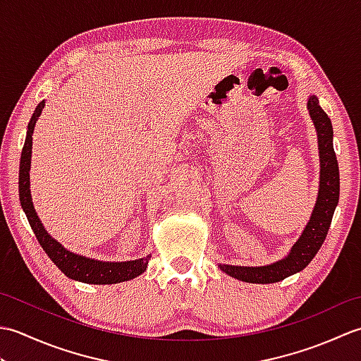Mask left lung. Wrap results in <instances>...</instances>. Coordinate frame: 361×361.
Wrapping results in <instances>:
<instances>
[{
  "label": "left lung",
  "instance_id": "left-lung-1",
  "mask_svg": "<svg viewBox=\"0 0 361 361\" xmlns=\"http://www.w3.org/2000/svg\"><path fill=\"white\" fill-rule=\"evenodd\" d=\"M309 114L317 128L319 149V189L315 208L305 225L301 237L296 240L288 256L264 267L219 265L220 270L243 282L273 283L299 273L310 264L323 245L329 226L340 198V171L334 150V128L331 118L321 109L318 97L310 96L307 101Z\"/></svg>",
  "mask_w": 361,
  "mask_h": 361
}]
</instances>
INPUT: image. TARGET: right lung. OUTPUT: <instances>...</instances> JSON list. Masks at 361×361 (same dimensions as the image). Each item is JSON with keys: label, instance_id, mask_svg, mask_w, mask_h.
<instances>
[{"label": "right lung", "instance_id": "right-lung-1", "mask_svg": "<svg viewBox=\"0 0 361 361\" xmlns=\"http://www.w3.org/2000/svg\"><path fill=\"white\" fill-rule=\"evenodd\" d=\"M44 106V101L37 105V109L30 118L27 124L26 141L23 145L21 161H20V176H18V189H20V203L25 211L30 228L37 237L38 243L42 245L46 255L49 256L54 264L70 279L85 282V283H118L136 278L145 271L147 268L150 256H145L136 260H127V262H102V260L90 259L85 256L75 255L73 251H68L59 243L56 239H52L49 233L46 231L43 224L38 219L34 209L32 198H30V181H29V171H30V157H32V133L38 116L42 114Z\"/></svg>", "mask_w": 361, "mask_h": 361}]
</instances>
